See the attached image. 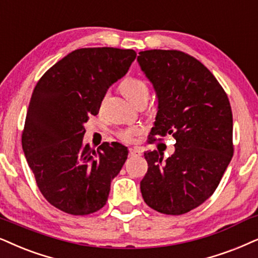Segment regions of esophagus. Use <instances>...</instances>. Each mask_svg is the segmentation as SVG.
Segmentation results:
<instances>
[{"mask_svg":"<svg viewBox=\"0 0 258 258\" xmlns=\"http://www.w3.org/2000/svg\"><path fill=\"white\" fill-rule=\"evenodd\" d=\"M129 155L130 156H141L142 153L139 148H130L129 149Z\"/></svg>","mask_w":258,"mask_h":258,"instance_id":"obj_1","label":"esophagus"}]
</instances>
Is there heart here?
I'll list each match as a JSON object with an SVG mask.
<instances>
[{"label":"heart","instance_id":"1","mask_svg":"<svg viewBox=\"0 0 258 258\" xmlns=\"http://www.w3.org/2000/svg\"><path fill=\"white\" fill-rule=\"evenodd\" d=\"M121 90L126 98H128L130 102L135 103L139 102V100L148 98V85L146 84L145 82L139 78H133V77H128L122 82L121 84ZM140 134L139 128H128L124 130H121L117 136H118L119 140L124 142H132L134 137Z\"/></svg>","mask_w":258,"mask_h":258}]
</instances>
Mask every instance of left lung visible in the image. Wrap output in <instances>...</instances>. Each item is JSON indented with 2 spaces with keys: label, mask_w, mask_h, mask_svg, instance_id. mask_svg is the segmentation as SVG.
<instances>
[{
  "label": "left lung",
  "mask_w": 258,
  "mask_h": 258,
  "mask_svg": "<svg viewBox=\"0 0 258 258\" xmlns=\"http://www.w3.org/2000/svg\"><path fill=\"white\" fill-rule=\"evenodd\" d=\"M137 62L153 84L158 112L152 141L173 135L175 152H146L141 193L165 215H183L209 199L233 155L232 111L225 91L199 60L180 51L150 49Z\"/></svg>",
  "instance_id": "left-lung-1"
}]
</instances>
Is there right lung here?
<instances>
[{"mask_svg":"<svg viewBox=\"0 0 258 258\" xmlns=\"http://www.w3.org/2000/svg\"><path fill=\"white\" fill-rule=\"evenodd\" d=\"M136 58L133 49H76L43 75L32 93L22 149L40 192L56 209L85 216L102 209L128 148L104 142L99 150L83 143L84 124L96 116L113 83Z\"/></svg>","mask_w":258,"mask_h":258,"instance_id":"right-lung-1","label":"right lung"}]
</instances>
